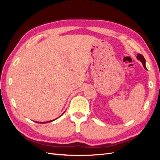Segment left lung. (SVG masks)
Listing matches in <instances>:
<instances>
[{
    "label": "left lung",
    "mask_w": 160,
    "mask_h": 160,
    "mask_svg": "<svg viewBox=\"0 0 160 160\" xmlns=\"http://www.w3.org/2000/svg\"><path fill=\"white\" fill-rule=\"evenodd\" d=\"M137 59H139L140 61H141L142 62V64L143 65V67L146 69H147L146 67V59H145V58L143 57V56L141 54H138L137 55Z\"/></svg>",
    "instance_id": "8db88e82"
}]
</instances>
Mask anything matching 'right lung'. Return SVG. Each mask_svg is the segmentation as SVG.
<instances>
[{"label": "right lung", "instance_id": "1", "mask_svg": "<svg viewBox=\"0 0 160 160\" xmlns=\"http://www.w3.org/2000/svg\"><path fill=\"white\" fill-rule=\"evenodd\" d=\"M52 121H54V120H52V121H49V122H36L37 123H48V122H52Z\"/></svg>", "mask_w": 160, "mask_h": 160}]
</instances>
